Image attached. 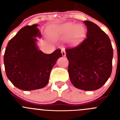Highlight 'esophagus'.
Instances as JSON below:
<instances>
[{"mask_svg":"<svg viewBox=\"0 0 120 120\" xmlns=\"http://www.w3.org/2000/svg\"><path fill=\"white\" fill-rule=\"evenodd\" d=\"M61 54H62L63 56H66V51H65V49L64 48L61 49Z\"/></svg>","mask_w":120,"mask_h":120,"instance_id":"1","label":"esophagus"}]
</instances>
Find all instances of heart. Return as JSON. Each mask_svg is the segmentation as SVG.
<instances>
[{"instance_id":"heart-1","label":"heart","mask_w":120,"mask_h":120,"mask_svg":"<svg viewBox=\"0 0 120 120\" xmlns=\"http://www.w3.org/2000/svg\"><path fill=\"white\" fill-rule=\"evenodd\" d=\"M70 33V42L72 44H78L81 42L85 36V30L81 25H76L71 22L50 27L48 30L49 37L54 40L66 37Z\"/></svg>"}]
</instances>
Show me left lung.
I'll return each instance as SVG.
<instances>
[{
    "instance_id": "8db88e82",
    "label": "left lung",
    "mask_w": 120,
    "mask_h": 120,
    "mask_svg": "<svg viewBox=\"0 0 120 120\" xmlns=\"http://www.w3.org/2000/svg\"><path fill=\"white\" fill-rule=\"evenodd\" d=\"M87 26L86 38L74 48L66 49L70 81L75 88L95 90L110 77L113 56L110 40L96 24L83 21Z\"/></svg>"
}]
</instances>
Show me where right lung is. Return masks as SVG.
Here are the masks:
<instances>
[{
	"mask_svg": "<svg viewBox=\"0 0 120 120\" xmlns=\"http://www.w3.org/2000/svg\"><path fill=\"white\" fill-rule=\"evenodd\" d=\"M38 24L22 28L10 40L4 55L8 79L23 90L41 89L48 84L51 70L58 59L62 57L60 49L51 54L39 50L37 39L41 34Z\"/></svg>",
	"mask_w": 120,
	"mask_h": 120,
	"instance_id": "obj_1",
	"label": "right lung"
}]
</instances>
